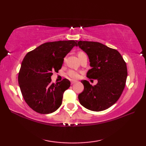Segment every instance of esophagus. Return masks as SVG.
I'll list each match as a JSON object with an SVG mask.
<instances>
[{
  "instance_id": "1",
  "label": "esophagus",
  "mask_w": 146,
  "mask_h": 146,
  "mask_svg": "<svg viewBox=\"0 0 146 146\" xmlns=\"http://www.w3.org/2000/svg\"><path fill=\"white\" fill-rule=\"evenodd\" d=\"M76 83V81H71V84H74V83Z\"/></svg>"
}]
</instances>
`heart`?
Segmentation results:
<instances>
[{
    "label": "heart",
    "mask_w": 146,
    "mask_h": 146,
    "mask_svg": "<svg viewBox=\"0 0 146 146\" xmlns=\"http://www.w3.org/2000/svg\"><path fill=\"white\" fill-rule=\"evenodd\" d=\"M85 54L84 53V52L82 51H79L78 52V56L79 58H81L82 56L85 55ZM67 75L70 78L73 79V80H76V79L79 78V73L77 71H75L74 70H70L68 71Z\"/></svg>",
    "instance_id": "b5f03b06"
}]
</instances>
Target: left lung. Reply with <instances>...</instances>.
Returning <instances> with one entry per match:
<instances>
[{"label":"left lung","mask_w":146,"mask_h":146,"mask_svg":"<svg viewBox=\"0 0 146 146\" xmlns=\"http://www.w3.org/2000/svg\"><path fill=\"white\" fill-rule=\"evenodd\" d=\"M76 42V46L87 54L90 63L92 68L86 76L98 80L95 86L82 80L84 90L78 95L80 103L92 111L106 110L119 100L125 88L127 77L126 63L119 51L102 43Z\"/></svg>","instance_id":"obj_1"}]
</instances>
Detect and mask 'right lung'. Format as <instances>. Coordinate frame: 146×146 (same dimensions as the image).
Listing matches in <instances>:
<instances>
[{"instance_id": "1", "label": "right lung", "mask_w": 146, "mask_h": 146, "mask_svg": "<svg viewBox=\"0 0 146 146\" xmlns=\"http://www.w3.org/2000/svg\"><path fill=\"white\" fill-rule=\"evenodd\" d=\"M76 45L74 40L46 42L24 57L18 82L24 100L36 112L51 113L61 106L70 82L64 78L54 84L51 83V76L52 71L58 72L64 58Z\"/></svg>"}]
</instances>
